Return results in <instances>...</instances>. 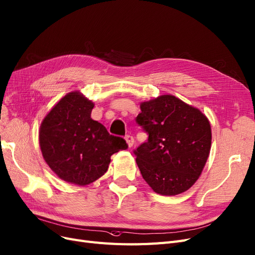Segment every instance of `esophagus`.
<instances>
[{"label": "esophagus", "instance_id": "1", "mask_svg": "<svg viewBox=\"0 0 255 255\" xmlns=\"http://www.w3.org/2000/svg\"><path fill=\"white\" fill-rule=\"evenodd\" d=\"M125 139H126V142H127V145H128V147L129 148H131L133 146V144H134V138H133V136H131V135H126L125 136Z\"/></svg>", "mask_w": 255, "mask_h": 255}]
</instances>
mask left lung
<instances>
[{
    "instance_id": "8db88e82",
    "label": "left lung",
    "mask_w": 255,
    "mask_h": 255,
    "mask_svg": "<svg viewBox=\"0 0 255 255\" xmlns=\"http://www.w3.org/2000/svg\"><path fill=\"white\" fill-rule=\"evenodd\" d=\"M140 110L135 122L148 139L133 153L144 180L162 195L188 190L209 156V121L199 109L173 96L144 102Z\"/></svg>"
}]
</instances>
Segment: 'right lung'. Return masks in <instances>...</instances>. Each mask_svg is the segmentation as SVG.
I'll return each mask as SVG.
<instances>
[{
	"mask_svg": "<svg viewBox=\"0 0 255 255\" xmlns=\"http://www.w3.org/2000/svg\"><path fill=\"white\" fill-rule=\"evenodd\" d=\"M93 103L79 92L65 96L44 119L40 146L44 159L62 180L88 185L107 171L110 156L128 146L90 118Z\"/></svg>",
	"mask_w": 255,
	"mask_h": 255,
	"instance_id": "add662e5",
	"label": "right lung"
}]
</instances>
